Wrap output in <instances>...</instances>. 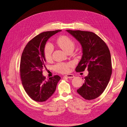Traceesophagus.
I'll return each mask as SVG.
<instances>
[{"label": "esophagus", "mask_w": 127, "mask_h": 127, "mask_svg": "<svg viewBox=\"0 0 127 127\" xmlns=\"http://www.w3.org/2000/svg\"><path fill=\"white\" fill-rule=\"evenodd\" d=\"M64 77H66L69 78H74V75L73 74H68V75H65Z\"/></svg>", "instance_id": "obj_1"}]
</instances>
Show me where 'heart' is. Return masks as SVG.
<instances>
[{"instance_id":"obj_1","label":"heart","mask_w":127,"mask_h":127,"mask_svg":"<svg viewBox=\"0 0 127 127\" xmlns=\"http://www.w3.org/2000/svg\"><path fill=\"white\" fill-rule=\"evenodd\" d=\"M57 43L61 49L66 52L74 50L75 43L74 41L69 37L63 36L57 40ZM54 50L53 45L50 43H47L44 50V54L46 60L49 61L52 58V54ZM73 66L71 63H59L54 66V69L58 73H66L69 71V68Z\"/></svg>"}]
</instances>
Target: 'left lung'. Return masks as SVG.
<instances>
[{
    "mask_svg": "<svg viewBox=\"0 0 127 127\" xmlns=\"http://www.w3.org/2000/svg\"><path fill=\"white\" fill-rule=\"evenodd\" d=\"M66 31L80 42L82 48L83 54L76 71H83L87 68L89 71L83 85L77 89V93L87 100L95 99L104 91L111 76L112 62L108 47L92 32Z\"/></svg>",
    "mask_w": 127,
    "mask_h": 127,
    "instance_id": "obj_1",
    "label": "left lung"
}]
</instances>
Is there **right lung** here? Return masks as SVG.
Masks as SVG:
<instances>
[{"instance_id":"right-lung-1","label":"right lung","mask_w":127,"mask_h":127,"mask_svg":"<svg viewBox=\"0 0 127 127\" xmlns=\"http://www.w3.org/2000/svg\"><path fill=\"white\" fill-rule=\"evenodd\" d=\"M60 30L40 33L30 40L24 49L20 61V76L24 89L29 96L38 102L46 101L56 91L61 79L54 75L46 80L42 70L45 66L44 50L47 40Z\"/></svg>"}]
</instances>
